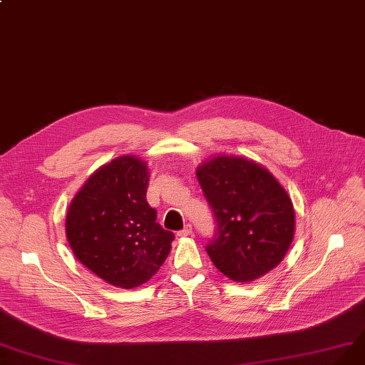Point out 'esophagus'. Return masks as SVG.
<instances>
[{
    "label": "esophagus",
    "instance_id": "1",
    "mask_svg": "<svg viewBox=\"0 0 365 365\" xmlns=\"http://www.w3.org/2000/svg\"><path fill=\"white\" fill-rule=\"evenodd\" d=\"M192 235V228H191V225H186L183 230H180V232H178V236L179 237H187V236H191Z\"/></svg>",
    "mask_w": 365,
    "mask_h": 365
}]
</instances>
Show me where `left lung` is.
Masks as SVG:
<instances>
[{
	"label": "left lung",
	"instance_id": "8db88e82",
	"mask_svg": "<svg viewBox=\"0 0 365 365\" xmlns=\"http://www.w3.org/2000/svg\"><path fill=\"white\" fill-rule=\"evenodd\" d=\"M213 210L217 236L206 247L212 263L236 282L277 267L294 236V209L274 174L244 156L218 155L197 168Z\"/></svg>",
	"mask_w": 365,
	"mask_h": 365
}]
</instances>
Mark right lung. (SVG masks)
Here are the masks:
<instances>
[{
    "instance_id": "obj_1",
    "label": "right lung",
    "mask_w": 365,
    "mask_h": 365,
    "mask_svg": "<svg viewBox=\"0 0 365 365\" xmlns=\"http://www.w3.org/2000/svg\"><path fill=\"white\" fill-rule=\"evenodd\" d=\"M145 160L125 155L94 171L76 192L66 217L75 257L118 289H135L165 262L174 235L148 206Z\"/></svg>"
}]
</instances>
